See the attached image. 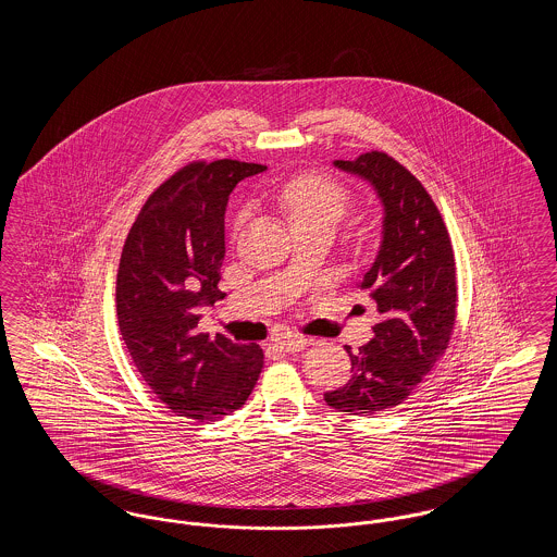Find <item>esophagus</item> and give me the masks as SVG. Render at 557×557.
Instances as JSON below:
<instances>
[{
    "label": "esophagus",
    "mask_w": 557,
    "mask_h": 557,
    "mask_svg": "<svg viewBox=\"0 0 557 557\" xmlns=\"http://www.w3.org/2000/svg\"><path fill=\"white\" fill-rule=\"evenodd\" d=\"M275 345L280 346L282 350H286V352H298V350L313 345V341L305 338V336H284V338H277Z\"/></svg>",
    "instance_id": "34e87169"
}]
</instances>
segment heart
<instances>
[{
  "label": "heart",
  "instance_id": "b5f03b06",
  "mask_svg": "<svg viewBox=\"0 0 557 557\" xmlns=\"http://www.w3.org/2000/svg\"><path fill=\"white\" fill-rule=\"evenodd\" d=\"M277 200L290 216L292 225L298 223H330L338 225L350 211V191L338 182L302 173L288 180L277 189Z\"/></svg>",
  "mask_w": 557,
  "mask_h": 557
}]
</instances>
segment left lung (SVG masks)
I'll return each instance as SVG.
<instances>
[{
    "instance_id": "1",
    "label": "left lung",
    "mask_w": 557,
    "mask_h": 557,
    "mask_svg": "<svg viewBox=\"0 0 557 557\" xmlns=\"http://www.w3.org/2000/svg\"><path fill=\"white\" fill-rule=\"evenodd\" d=\"M334 164L370 182L384 207L382 244L361 282L382 319L368 345L345 346L352 377L323 398L350 416H375L407 400L449 346L455 255L432 196L400 162L371 150Z\"/></svg>"
}]
</instances>
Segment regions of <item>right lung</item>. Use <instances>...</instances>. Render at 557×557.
<instances>
[{
	"mask_svg": "<svg viewBox=\"0 0 557 557\" xmlns=\"http://www.w3.org/2000/svg\"><path fill=\"white\" fill-rule=\"evenodd\" d=\"M265 164L194 160L160 184L125 239L116 318L133 363L177 416L214 422L239 409L263 370V348L198 332V307L223 298L225 207Z\"/></svg>",
	"mask_w": 557,
	"mask_h": 557,
	"instance_id": "obj_1",
	"label": "right lung"
}]
</instances>
